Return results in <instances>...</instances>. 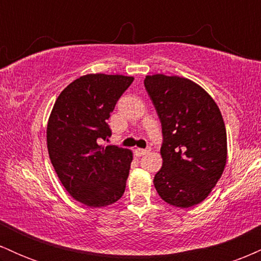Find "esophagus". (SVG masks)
<instances>
[{"mask_svg": "<svg viewBox=\"0 0 261 261\" xmlns=\"http://www.w3.org/2000/svg\"><path fill=\"white\" fill-rule=\"evenodd\" d=\"M148 152H149V148H147V149H143V148H136V149H135V154H136L137 157H141V155H143V154L148 153Z\"/></svg>", "mask_w": 261, "mask_h": 261, "instance_id": "esophagus-1", "label": "esophagus"}]
</instances>
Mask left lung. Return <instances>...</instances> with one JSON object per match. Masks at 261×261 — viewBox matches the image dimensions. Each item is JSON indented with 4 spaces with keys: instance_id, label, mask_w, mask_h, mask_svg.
Here are the masks:
<instances>
[{
    "instance_id": "1",
    "label": "left lung",
    "mask_w": 261,
    "mask_h": 261,
    "mask_svg": "<svg viewBox=\"0 0 261 261\" xmlns=\"http://www.w3.org/2000/svg\"><path fill=\"white\" fill-rule=\"evenodd\" d=\"M145 87L161 120L162 168L154 175L158 195L188 208L202 202L222 175L227 134L216 101L202 87L179 76H146Z\"/></svg>"
}]
</instances>
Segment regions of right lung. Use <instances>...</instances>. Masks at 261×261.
<instances>
[{"label": "right lung", "mask_w": 261, "mask_h": 261, "mask_svg": "<svg viewBox=\"0 0 261 261\" xmlns=\"http://www.w3.org/2000/svg\"><path fill=\"white\" fill-rule=\"evenodd\" d=\"M122 74L89 73L60 93L46 128L51 164L67 193L89 207H104L124 194L133 152L98 145L112 135L107 120L133 83Z\"/></svg>", "instance_id": "right-lung-1"}]
</instances>
